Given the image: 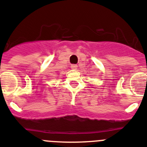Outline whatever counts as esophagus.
<instances>
[{"instance_id": "obj_1", "label": "esophagus", "mask_w": 147, "mask_h": 147, "mask_svg": "<svg viewBox=\"0 0 147 147\" xmlns=\"http://www.w3.org/2000/svg\"><path fill=\"white\" fill-rule=\"evenodd\" d=\"M77 65H76V64H72L71 65V68H72V69H74V70H76L77 69Z\"/></svg>"}]
</instances>
